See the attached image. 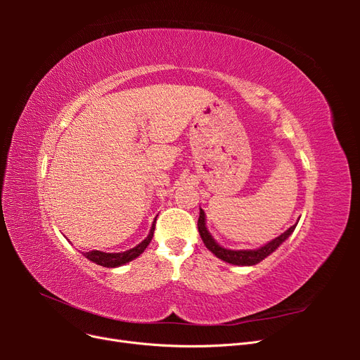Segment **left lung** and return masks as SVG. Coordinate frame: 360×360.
Segmentation results:
<instances>
[{
  "instance_id": "left-lung-1",
  "label": "left lung",
  "mask_w": 360,
  "mask_h": 360,
  "mask_svg": "<svg viewBox=\"0 0 360 360\" xmlns=\"http://www.w3.org/2000/svg\"><path fill=\"white\" fill-rule=\"evenodd\" d=\"M297 224H294L292 226H290L285 233H282L279 237L274 238V240L269 242L267 245L261 246L259 249H249V250H231V249H225L222 246L217 245L214 242V238L210 236V233L207 231L205 228V214L202 212V209H200V217H198V231L200 236L202 238L204 245L207 246V249L212 250V252L226 263L230 264H236V266H254L259 261H263L266 257H269L275 249L279 248V245H282V242H285L287 238L290 237V234L294 231Z\"/></svg>"
}]
</instances>
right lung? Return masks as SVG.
<instances>
[{
	"instance_id": "add662e5",
	"label": "right lung",
	"mask_w": 360,
	"mask_h": 360,
	"mask_svg": "<svg viewBox=\"0 0 360 360\" xmlns=\"http://www.w3.org/2000/svg\"><path fill=\"white\" fill-rule=\"evenodd\" d=\"M155 224H156V221L153 222V225H151L150 234L147 236L146 240L141 242L138 246L126 250V252L106 254V252H102V250H90V252H84V257H86L90 261H93V263L99 264V266H103V267H118V266H123V264L129 263V261L135 259L136 257H139L141 254L144 252L146 248H147L148 243L151 242V238H153V234H155Z\"/></svg>"
}]
</instances>
